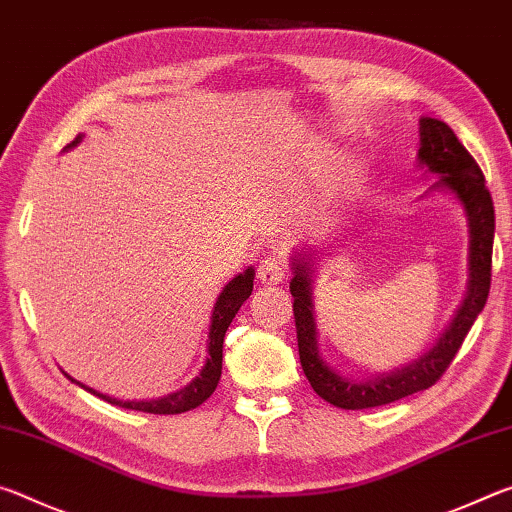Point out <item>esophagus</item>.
Wrapping results in <instances>:
<instances>
[{
	"mask_svg": "<svg viewBox=\"0 0 512 512\" xmlns=\"http://www.w3.org/2000/svg\"><path fill=\"white\" fill-rule=\"evenodd\" d=\"M284 275H287V264H284V259L277 255L264 257L257 266V277L262 284H271L273 287V284H280L284 280Z\"/></svg>",
	"mask_w": 512,
	"mask_h": 512,
	"instance_id": "esophagus-1",
	"label": "esophagus"
}]
</instances>
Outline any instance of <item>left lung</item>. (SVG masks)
<instances>
[{"instance_id":"8db88e82","label":"left lung","mask_w":512,"mask_h":512,"mask_svg":"<svg viewBox=\"0 0 512 512\" xmlns=\"http://www.w3.org/2000/svg\"><path fill=\"white\" fill-rule=\"evenodd\" d=\"M418 167L438 176V183L431 185V192H449L463 205L467 225H470V280L461 309L456 311L452 323L440 336L438 343L409 366L397 368L372 379L343 377L329 368L318 352V332L314 318V300H311V275L314 259L311 250H302L291 262V296L293 316H296L300 366L305 370L309 384L325 402L339 409L359 411L370 406H384L406 395L424 391L445 375L449 363L454 361L467 332L481 314L490 293L492 277V241H495V207L492 196L485 187V178L479 164L458 142L452 128L445 121L422 117L420 119V149Z\"/></svg>"}]
</instances>
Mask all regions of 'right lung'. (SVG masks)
<instances>
[{"label":"right lung","instance_id":"right-lung-1","mask_svg":"<svg viewBox=\"0 0 512 512\" xmlns=\"http://www.w3.org/2000/svg\"><path fill=\"white\" fill-rule=\"evenodd\" d=\"M79 142H81V135L76 137V140L69 146H76ZM253 280H255V268L250 266V268H246L244 273H239L235 280H230L223 287L221 296H219V300H216V305L212 309L210 334H207L205 366L201 370V375L189 381V384L185 388H180V391L158 397V400L124 402V400H117V397H110V395H103L99 391H94V388H88L85 384H81V381L69 377L67 372H65V377L72 379L74 384H79L81 388L90 391L92 395L101 397V400H106V402L115 404V406H121V409L144 411V413H155V415H173V413H185V411L196 409V406H201L207 400V397H210L216 391V384H219V379H221L225 332H228V327L232 323V318H235V314L239 311V307L244 305L250 293H253Z\"/></svg>","mask_w":512,"mask_h":512}]
</instances>
